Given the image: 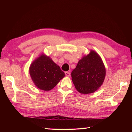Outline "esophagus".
<instances>
[{
    "label": "esophagus",
    "mask_w": 132,
    "mask_h": 132,
    "mask_svg": "<svg viewBox=\"0 0 132 132\" xmlns=\"http://www.w3.org/2000/svg\"><path fill=\"white\" fill-rule=\"evenodd\" d=\"M65 74L66 75V77H69V76L70 75V73L69 72H68V71H65Z\"/></svg>",
    "instance_id": "34e87169"
}]
</instances>
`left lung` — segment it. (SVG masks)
Masks as SVG:
<instances>
[{"instance_id":"obj_1","label":"left lung","mask_w":132,"mask_h":132,"mask_svg":"<svg viewBox=\"0 0 132 132\" xmlns=\"http://www.w3.org/2000/svg\"><path fill=\"white\" fill-rule=\"evenodd\" d=\"M72 81L80 93H93L104 81L106 69L100 56L91 50L89 54L83 57L71 72Z\"/></svg>"}]
</instances>
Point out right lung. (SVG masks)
Here are the masks:
<instances>
[{
    "mask_svg": "<svg viewBox=\"0 0 132 132\" xmlns=\"http://www.w3.org/2000/svg\"><path fill=\"white\" fill-rule=\"evenodd\" d=\"M29 72L35 85L44 91L52 89L65 77L59 66L44 54L31 63Z\"/></svg>",
    "mask_w": 132,
    "mask_h": 132,
    "instance_id": "add662e5",
    "label": "right lung"
}]
</instances>
